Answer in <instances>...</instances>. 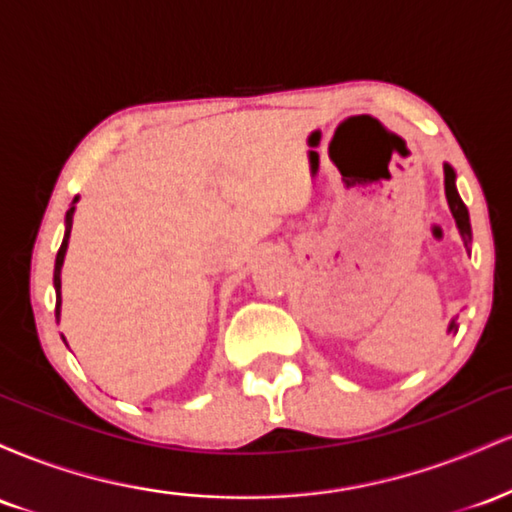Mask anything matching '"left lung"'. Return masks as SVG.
Returning a JSON list of instances; mask_svg holds the SVG:
<instances>
[{"label": "left lung", "instance_id": "left-lung-1", "mask_svg": "<svg viewBox=\"0 0 512 512\" xmlns=\"http://www.w3.org/2000/svg\"><path fill=\"white\" fill-rule=\"evenodd\" d=\"M445 197H448V204H450V211L452 216H455L457 221V228H460V236L464 240V245L469 248V243H472V226H469V211L464 207V202L457 195V187H455V170H452L448 163H445ZM455 330V322L450 325V332Z\"/></svg>", "mask_w": 512, "mask_h": 512}]
</instances>
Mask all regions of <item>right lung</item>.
<instances>
[{
	"label": "right lung",
	"instance_id": "right-lung-1",
	"mask_svg": "<svg viewBox=\"0 0 512 512\" xmlns=\"http://www.w3.org/2000/svg\"><path fill=\"white\" fill-rule=\"evenodd\" d=\"M76 202V197H74ZM72 221H74V207L67 211V231H64V240L60 245V250H57V260H55V291H57V303H55V315L57 320H60V303H62V296H60V286H62V279H60V272H62V262H64V252H67V243H69V233H72Z\"/></svg>",
	"mask_w": 512,
	"mask_h": 512
}]
</instances>
